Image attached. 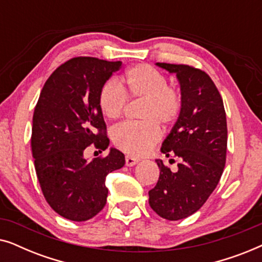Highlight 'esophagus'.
Returning <instances> with one entry per match:
<instances>
[{"label":"esophagus","instance_id":"34e87169","mask_svg":"<svg viewBox=\"0 0 262 262\" xmlns=\"http://www.w3.org/2000/svg\"><path fill=\"white\" fill-rule=\"evenodd\" d=\"M139 160L136 159V157H132L130 155L125 156V163H126L127 167H134L136 163H138Z\"/></svg>","mask_w":262,"mask_h":262}]
</instances>
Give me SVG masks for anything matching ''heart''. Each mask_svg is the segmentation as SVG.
<instances>
[{
  "label": "heart",
  "instance_id": "b5f03b06",
  "mask_svg": "<svg viewBox=\"0 0 262 262\" xmlns=\"http://www.w3.org/2000/svg\"><path fill=\"white\" fill-rule=\"evenodd\" d=\"M143 99L139 117L142 121L124 123L112 130L113 144L132 156L145 155L160 141V124L169 126L181 112V96L177 89L168 85L166 76L148 64L130 68L124 76V87L108 81L99 92V107L107 119L121 117L127 102Z\"/></svg>",
  "mask_w": 262,
  "mask_h": 262
}]
</instances>
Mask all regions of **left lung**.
Instances as JSON below:
<instances>
[{
  "mask_svg": "<svg viewBox=\"0 0 262 262\" xmlns=\"http://www.w3.org/2000/svg\"><path fill=\"white\" fill-rule=\"evenodd\" d=\"M156 66L177 75L180 84V116L161 148L180 163L171 171L156 160L160 178L149 191V204L160 217L179 221L196 212L220 182L227 157V117L220 92L206 73L184 64Z\"/></svg>",
  "mask_w": 262,
  "mask_h": 262,
  "instance_id": "obj_1",
  "label": "left lung"
}]
</instances>
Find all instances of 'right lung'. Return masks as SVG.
Segmentation results:
<instances>
[{
  "label": "right lung",
  "instance_id": "right-lung-1",
  "mask_svg": "<svg viewBox=\"0 0 262 262\" xmlns=\"http://www.w3.org/2000/svg\"><path fill=\"white\" fill-rule=\"evenodd\" d=\"M121 62L76 57L51 74L34 108L32 156L42 194L59 216L84 222L106 205V177L125 164L124 154L111 148L106 157L88 161L94 143L106 150L110 139L99 107V92Z\"/></svg>",
  "mask_w": 262,
  "mask_h": 262
}]
</instances>
